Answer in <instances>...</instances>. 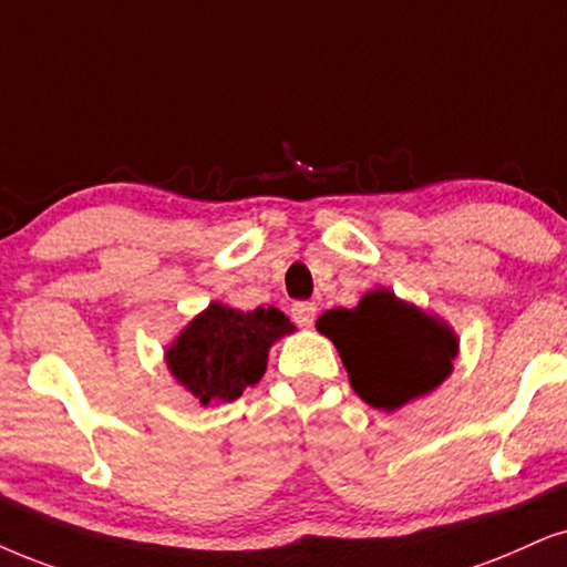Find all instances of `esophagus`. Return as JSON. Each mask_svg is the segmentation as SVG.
<instances>
[{
  "instance_id": "esophagus-1",
  "label": "esophagus",
  "mask_w": 567,
  "mask_h": 567,
  "mask_svg": "<svg viewBox=\"0 0 567 567\" xmlns=\"http://www.w3.org/2000/svg\"><path fill=\"white\" fill-rule=\"evenodd\" d=\"M290 317L298 327H311L313 319H317V303H308V300H298L290 308Z\"/></svg>"
}]
</instances>
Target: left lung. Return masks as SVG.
Returning <instances> with one entry per match:
<instances>
[{"label": "left lung", "instance_id": "left-lung-1", "mask_svg": "<svg viewBox=\"0 0 567 567\" xmlns=\"http://www.w3.org/2000/svg\"><path fill=\"white\" fill-rule=\"evenodd\" d=\"M317 329L340 350L355 395L382 411L426 395L453 371L457 340L390 290H374L355 308L321 313Z\"/></svg>", "mask_w": 567, "mask_h": 567}]
</instances>
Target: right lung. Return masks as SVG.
Segmentation results:
<instances>
[{
  "mask_svg": "<svg viewBox=\"0 0 567 567\" xmlns=\"http://www.w3.org/2000/svg\"><path fill=\"white\" fill-rule=\"evenodd\" d=\"M290 319L277 308H238L212 303L198 313L167 350V367L200 403L240 398L267 371V353L277 337L292 332Z\"/></svg>",
  "mask_w": 567,
  "mask_h": 567,
  "instance_id": "right-lung-1",
  "label": "right lung"
}]
</instances>
